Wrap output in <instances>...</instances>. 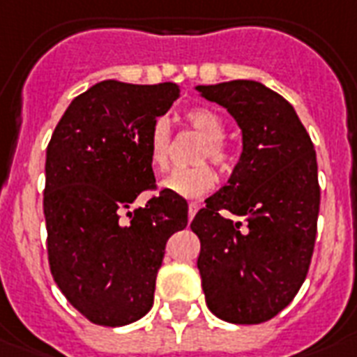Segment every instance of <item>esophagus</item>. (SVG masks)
<instances>
[{"label": "esophagus", "mask_w": 357, "mask_h": 357, "mask_svg": "<svg viewBox=\"0 0 357 357\" xmlns=\"http://www.w3.org/2000/svg\"><path fill=\"white\" fill-rule=\"evenodd\" d=\"M198 209H200V206H198L197 202H190V204H189V219H192V217L197 215Z\"/></svg>", "instance_id": "esophagus-1"}]
</instances>
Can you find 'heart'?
I'll list each match as a JSON object with an SVG mask.
<instances>
[{"mask_svg":"<svg viewBox=\"0 0 357 357\" xmlns=\"http://www.w3.org/2000/svg\"><path fill=\"white\" fill-rule=\"evenodd\" d=\"M185 121L202 136L204 142L197 151L195 160L198 165L190 168H179L174 170L168 178H165L162 187L183 198H200L208 195L215 185V174L208 162L211 160L215 167L227 170L232 167L234 151L225 136V123L222 119L209 108H192L185 114ZM149 160L155 170H167L170 160V146H172V132L170 125L165 118L155 119L149 130Z\"/></svg>","mask_w":357,"mask_h":357,"instance_id":"heart-1","label":"heart"}]
</instances>
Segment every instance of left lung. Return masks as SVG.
<instances>
[{
    "instance_id": "8db88e82",
    "label": "left lung",
    "mask_w": 357,
    "mask_h": 357,
    "mask_svg": "<svg viewBox=\"0 0 357 357\" xmlns=\"http://www.w3.org/2000/svg\"><path fill=\"white\" fill-rule=\"evenodd\" d=\"M197 89L243 132L228 183L190 222L206 303L227 322H268L296 298L311 266L320 209L314 146L292 105L260 82Z\"/></svg>"
}]
</instances>
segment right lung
<instances>
[{
	"label": "right lung",
	"mask_w": 357,
	"mask_h": 357,
	"mask_svg": "<svg viewBox=\"0 0 357 357\" xmlns=\"http://www.w3.org/2000/svg\"><path fill=\"white\" fill-rule=\"evenodd\" d=\"M179 89L105 80L78 95L46 148L43 209L54 281L70 305L99 326H127L153 305L168 238L187 227L189 206L155 190L149 130Z\"/></svg>",
	"instance_id": "obj_1"
}]
</instances>
